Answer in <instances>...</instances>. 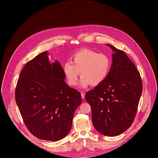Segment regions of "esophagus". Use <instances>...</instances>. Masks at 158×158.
Returning <instances> with one entry per match:
<instances>
[{
    "mask_svg": "<svg viewBox=\"0 0 158 158\" xmlns=\"http://www.w3.org/2000/svg\"><path fill=\"white\" fill-rule=\"evenodd\" d=\"M81 98H82L83 99H84L85 97V93L81 92Z\"/></svg>",
    "mask_w": 158,
    "mask_h": 158,
    "instance_id": "obj_1",
    "label": "esophagus"
}]
</instances>
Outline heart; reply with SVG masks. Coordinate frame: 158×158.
Listing matches in <instances>:
<instances>
[{
	"label": "heart",
	"mask_w": 158,
	"mask_h": 158,
	"mask_svg": "<svg viewBox=\"0 0 158 158\" xmlns=\"http://www.w3.org/2000/svg\"><path fill=\"white\" fill-rule=\"evenodd\" d=\"M111 63V59L108 55L85 48L72 55V62L64 63L63 72L70 86L77 85L79 72L81 77L80 83L81 87L86 88L89 85L98 86L107 78Z\"/></svg>",
	"instance_id": "obj_1"
}]
</instances>
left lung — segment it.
Returning a JSON list of instances; mask_svg holds the SVG:
<instances>
[{
	"instance_id": "1",
	"label": "left lung",
	"mask_w": 158,
	"mask_h": 158,
	"mask_svg": "<svg viewBox=\"0 0 158 158\" xmlns=\"http://www.w3.org/2000/svg\"><path fill=\"white\" fill-rule=\"evenodd\" d=\"M113 63L107 78L85 99L92 111L95 128L106 136L118 135L133 123L142 92L140 73L126 53L114 46Z\"/></svg>"
}]
</instances>
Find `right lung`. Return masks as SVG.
Listing matches in <instances>:
<instances>
[{"label":"right lung","mask_w":158,"mask_h":158,"mask_svg":"<svg viewBox=\"0 0 158 158\" xmlns=\"http://www.w3.org/2000/svg\"><path fill=\"white\" fill-rule=\"evenodd\" d=\"M58 61L50 63L47 52L28 61L18 80L15 99L23 122L38 139L57 141L68 135L81 94L69 87Z\"/></svg>","instance_id":"obj_1"}]
</instances>
